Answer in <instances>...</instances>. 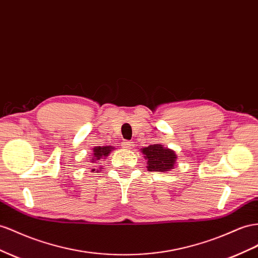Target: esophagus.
I'll list each match as a JSON object with an SVG mask.
<instances>
[{
  "label": "esophagus",
  "mask_w": 258,
  "mask_h": 258,
  "mask_svg": "<svg viewBox=\"0 0 258 258\" xmlns=\"http://www.w3.org/2000/svg\"><path fill=\"white\" fill-rule=\"evenodd\" d=\"M122 146L124 149H131L132 146H134V142H131V141H126V142H123L122 143Z\"/></svg>",
  "instance_id": "1"
}]
</instances>
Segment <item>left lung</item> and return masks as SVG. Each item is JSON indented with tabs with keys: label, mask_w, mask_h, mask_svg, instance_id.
<instances>
[{
	"label": "left lung",
	"mask_w": 258,
	"mask_h": 258,
	"mask_svg": "<svg viewBox=\"0 0 258 258\" xmlns=\"http://www.w3.org/2000/svg\"><path fill=\"white\" fill-rule=\"evenodd\" d=\"M146 159V168L149 171H169L175 168L177 162L176 152L166 148L163 144H152L141 149Z\"/></svg>",
	"instance_id": "8db88e82"
}]
</instances>
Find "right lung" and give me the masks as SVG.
I'll return each mask as SVG.
<instances>
[{
    "label": "right lung",
    "mask_w": 258,
    "mask_h": 258,
    "mask_svg": "<svg viewBox=\"0 0 258 258\" xmlns=\"http://www.w3.org/2000/svg\"><path fill=\"white\" fill-rule=\"evenodd\" d=\"M115 148H113V146H95V148H93V152H92V155L91 157H90V163H96V161H101V159H105L110 153H112V151L114 150ZM91 171H95V169L93 168Z\"/></svg>",
    "instance_id": "add662e5"
}]
</instances>
